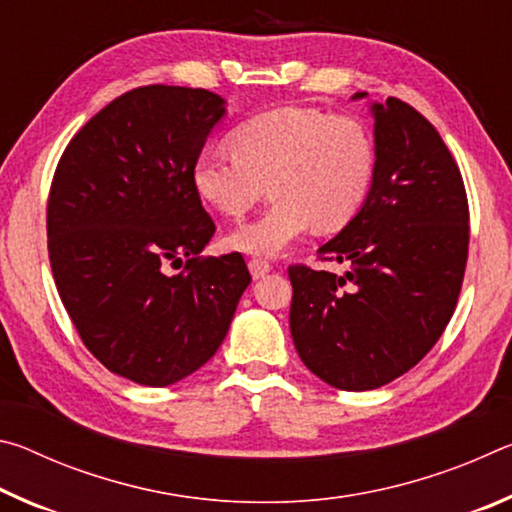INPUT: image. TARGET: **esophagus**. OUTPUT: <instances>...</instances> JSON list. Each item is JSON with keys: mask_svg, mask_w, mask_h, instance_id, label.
Wrapping results in <instances>:
<instances>
[{"mask_svg": "<svg viewBox=\"0 0 512 512\" xmlns=\"http://www.w3.org/2000/svg\"><path fill=\"white\" fill-rule=\"evenodd\" d=\"M248 268H250V275H253V280H259V277H264L266 273H271V264L266 262V259H259V257H255V259H250L248 262Z\"/></svg>", "mask_w": 512, "mask_h": 512, "instance_id": "34e87169", "label": "esophagus"}]
</instances>
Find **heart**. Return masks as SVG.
I'll use <instances>...</instances> for the list:
<instances>
[{
  "label": "heart",
  "mask_w": 512,
  "mask_h": 512,
  "mask_svg": "<svg viewBox=\"0 0 512 512\" xmlns=\"http://www.w3.org/2000/svg\"><path fill=\"white\" fill-rule=\"evenodd\" d=\"M375 180V144L361 121L307 106L273 108L232 133V149H210L192 167L196 196L223 216L273 201L228 235V246L275 257L311 228L332 232L359 214Z\"/></svg>",
  "instance_id": "heart-1"
}]
</instances>
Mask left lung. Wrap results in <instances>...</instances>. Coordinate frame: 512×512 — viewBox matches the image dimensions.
I'll return each mask as SVG.
<instances>
[{
    "label": "left lung",
    "instance_id": "8db88e82",
    "mask_svg": "<svg viewBox=\"0 0 512 512\" xmlns=\"http://www.w3.org/2000/svg\"><path fill=\"white\" fill-rule=\"evenodd\" d=\"M357 92L352 101L366 99ZM375 180L359 214L318 248L343 275L291 266L289 327L302 363L339 391L409 372L445 332L461 293L470 216L461 171L409 103L370 101Z\"/></svg>",
    "mask_w": 512,
    "mask_h": 512
}]
</instances>
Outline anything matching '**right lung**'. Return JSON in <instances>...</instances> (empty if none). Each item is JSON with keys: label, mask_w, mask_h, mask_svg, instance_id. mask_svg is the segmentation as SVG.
<instances>
[{"label": "right lung", "mask_w": 512, "mask_h": 512, "mask_svg": "<svg viewBox=\"0 0 512 512\" xmlns=\"http://www.w3.org/2000/svg\"><path fill=\"white\" fill-rule=\"evenodd\" d=\"M219 94L146 85L67 144L47 205L60 300L103 366L171 386L219 350L250 273L239 253L198 257L214 235L192 167L225 117ZM186 262L176 276L167 263Z\"/></svg>", "instance_id": "obj_1"}]
</instances>
